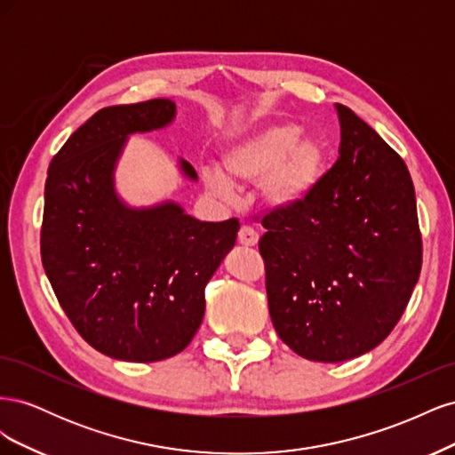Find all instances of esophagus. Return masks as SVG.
Masks as SVG:
<instances>
[{"label": "esophagus", "mask_w": 455, "mask_h": 455, "mask_svg": "<svg viewBox=\"0 0 455 455\" xmlns=\"http://www.w3.org/2000/svg\"><path fill=\"white\" fill-rule=\"evenodd\" d=\"M239 243L243 246H254V244H258V233L251 226H241V229H239Z\"/></svg>", "instance_id": "34e87169"}]
</instances>
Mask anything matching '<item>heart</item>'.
Segmentation results:
<instances>
[{
    "label": "heart",
    "mask_w": 455,
    "mask_h": 455,
    "mask_svg": "<svg viewBox=\"0 0 455 455\" xmlns=\"http://www.w3.org/2000/svg\"><path fill=\"white\" fill-rule=\"evenodd\" d=\"M324 149L311 139H298L291 125L267 127L229 146L222 172L209 171L206 184L216 194L233 186L258 184V194L271 209H291L309 197L324 172Z\"/></svg>",
    "instance_id": "heart-1"
}]
</instances>
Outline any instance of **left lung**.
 <instances>
[{
	"label": "left lung",
	"mask_w": 455,
	"mask_h": 455,
	"mask_svg": "<svg viewBox=\"0 0 455 455\" xmlns=\"http://www.w3.org/2000/svg\"><path fill=\"white\" fill-rule=\"evenodd\" d=\"M339 157L306 201L261 218L269 315L316 363L364 355L391 334L421 271L416 191L406 163L336 104Z\"/></svg>",
	"instance_id": "left-lung-1"
}]
</instances>
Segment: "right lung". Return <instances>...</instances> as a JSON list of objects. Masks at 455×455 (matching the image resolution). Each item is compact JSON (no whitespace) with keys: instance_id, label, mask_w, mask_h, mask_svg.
<instances>
[{"instance_id":"1","label":"right lung","mask_w":455,"mask_h":455,"mask_svg":"<svg viewBox=\"0 0 455 455\" xmlns=\"http://www.w3.org/2000/svg\"><path fill=\"white\" fill-rule=\"evenodd\" d=\"M176 106L156 99L102 108L52 157L41 261L68 319L112 359L156 363L186 349L204 315V286L233 249L239 220L199 222L180 206L129 209L114 167L127 134L161 129ZM182 171L197 172L188 161Z\"/></svg>"}]
</instances>
